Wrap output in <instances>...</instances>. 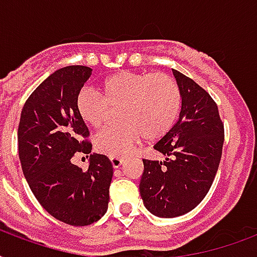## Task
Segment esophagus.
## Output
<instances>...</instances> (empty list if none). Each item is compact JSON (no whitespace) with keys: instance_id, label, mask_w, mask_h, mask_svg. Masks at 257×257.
I'll return each instance as SVG.
<instances>
[{"instance_id":"esophagus-1","label":"esophagus","mask_w":257,"mask_h":257,"mask_svg":"<svg viewBox=\"0 0 257 257\" xmlns=\"http://www.w3.org/2000/svg\"><path fill=\"white\" fill-rule=\"evenodd\" d=\"M110 163H112L113 168H120L124 160L121 159V157H110Z\"/></svg>"}]
</instances>
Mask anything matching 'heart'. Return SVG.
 <instances>
[{
	"label": "heart",
	"mask_w": 257,
	"mask_h": 257,
	"mask_svg": "<svg viewBox=\"0 0 257 257\" xmlns=\"http://www.w3.org/2000/svg\"><path fill=\"white\" fill-rule=\"evenodd\" d=\"M102 93L85 88L77 94L76 109L82 121L98 129L106 124L110 108L122 106L121 125L97 135L94 147L110 157L128 155L145 137L156 141L175 125L181 109L179 84L167 73L120 72L105 78Z\"/></svg>",
	"instance_id": "b5f03b06"
}]
</instances>
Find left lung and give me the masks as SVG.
Listing matches in <instances>:
<instances>
[{
    "label": "left lung",
    "mask_w": 257,
    "mask_h": 257,
    "mask_svg": "<svg viewBox=\"0 0 257 257\" xmlns=\"http://www.w3.org/2000/svg\"><path fill=\"white\" fill-rule=\"evenodd\" d=\"M181 92L179 120L155 149L164 161L143 160L140 195L159 217H177L199 205L219 169L224 124L209 93L192 78L172 69Z\"/></svg>",
    "instance_id": "obj_1"
}]
</instances>
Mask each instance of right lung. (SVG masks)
<instances>
[{"label": "right lung", "instance_id": "1", "mask_svg": "<svg viewBox=\"0 0 257 257\" xmlns=\"http://www.w3.org/2000/svg\"><path fill=\"white\" fill-rule=\"evenodd\" d=\"M92 69L70 65L56 70L26 100L18 125V156L30 189L42 208L62 223L84 227L108 209L112 163L89 156L82 171L74 153L89 155V131L78 116L76 98Z\"/></svg>", "mask_w": 257, "mask_h": 257}]
</instances>
